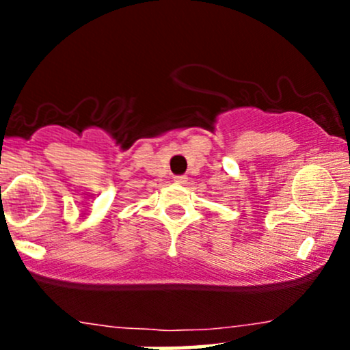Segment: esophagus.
Returning <instances> with one entry per match:
<instances>
[{
  "instance_id": "obj_1",
  "label": "esophagus",
  "mask_w": 350,
  "mask_h": 350,
  "mask_svg": "<svg viewBox=\"0 0 350 350\" xmlns=\"http://www.w3.org/2000/svg\"><path fill=\"white\" fill-rule=\"evenodd\" d=\"M174 183L176 184H186L187 178H186V176H178V178H174Z\"/></svg>"
}]
</instances>
